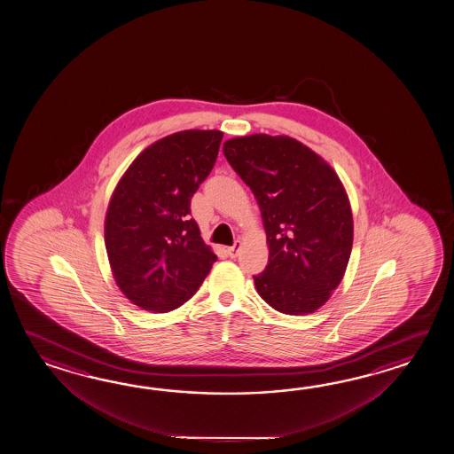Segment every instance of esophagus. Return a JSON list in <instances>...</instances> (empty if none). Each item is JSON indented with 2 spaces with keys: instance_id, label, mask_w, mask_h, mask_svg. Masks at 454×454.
Wrapping results in <instances>:
<instances>
[{
  "instance_id": "obj_1",
  "label": "esophagus",
  "mask_w": 454,
  "mask_h": 454,
  "mask_svg": "<svg viewBox=\"0 0 454 454\" xmlns=\"http://www.w3.org/2000/svg\"><path fill=\"white\" fill-rule=\"evenodd\" d=\"M240 241H235V243H233L231 247H229V248H227V253H229V256H231V258H237V254H239V251H240Z\"/></svg>"
}]
</instances>
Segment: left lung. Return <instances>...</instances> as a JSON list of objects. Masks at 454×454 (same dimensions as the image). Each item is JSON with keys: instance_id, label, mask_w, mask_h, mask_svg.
Here are the masks:
<instances>
[{"instance_id": "1", "label": "left lung", "mask_w": 454, "mask_h": 454, "mask_svg": "<svg viewBox=\"0 0 454 454\" xmlns=\"http://www.w3.org/2000/svg\"><path fill=\"white\" fill-rule=\"evenodd\" d=\"M223 151L260 204L268 235V266L253 276L258 294L286 315L318 309L352 250V211L338 175L289 136L235 137Z\"/></svg>"}]
</instances>
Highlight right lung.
I'll use <instances>...</instances> for the list:
<instances>
[{"instance_id": "1", "label": "right lung", "mask_w": 454, "mask_h": 454, "mask_svg": "<svg viewBox=\"0 0 454 454\" xmlns=\"http://www.w3.org/2000/svg\"><path fill=\"white\" fill-rule=\"evenodd\" d=\"M221 141L215 129L167 136L137 155L115 188L106 254L118 287L141 309H178L217 261L192 219V198L211 174Z\"/></svg>"}]
</instances>
